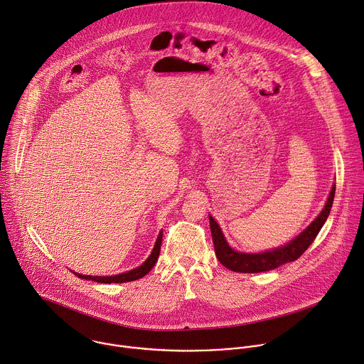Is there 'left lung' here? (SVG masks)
I'll use <instances>...</instances> for the list:
<instances>
[{"label":"left lung","instance_id":"1","mask_svg":"<svg viewBox=\"0 0 364 364\" xmlns=\"http://www.w3.org/2000/svg\"><path fill=\"white\" fill-rule=\"evenodd\" d=\"M334 193L336 187L333 186L330 196L327 198V203L323 208V211L318 214V217L294 240H291L289 245L266 252V253H259V255H249V253H238L234 252L228 245L227 241L215 223V220L210 215V228H211V235H213V243H214V250L215 256L220 260V263L237 273H262V272H269L273 269H277L286 263H291L297 260L313 243L314 238L317 237L318 231L321 230L323 224L326 223L333 200H334Z\"/></svg>","mask_w":364,"mask_h":364}]
</instances>
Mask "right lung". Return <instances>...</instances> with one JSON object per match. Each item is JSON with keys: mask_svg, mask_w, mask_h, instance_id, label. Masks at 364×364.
Returning <instances> with one entry per match:
<instances>
[{"mask_svg": "<svg viewBox=\"0 0 364 364\" xmlns=\"http://www.w3.org/2000/svg\"><path fill=\"white\" fill-rule=\"evenodd\" d=\"M161 241H163V232H160L157 241H156V246L153 249V253L150 255V257L140 266V267H136L134 270L132 272H127V273H121V274H115V276H107V277H100V276H84V274H78L75 273V276H78L80 279H85V280H92V282H97V283H105V284H109V283H126V282H134V280H139L141 277H144L156 264L159 256H160V249H161Z\"/></svg>", "mask_w": 364, "mask_h": 364, "instance_id": "obj_1", "label": "right lung"}]
</instances>
